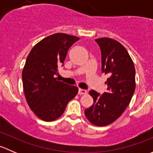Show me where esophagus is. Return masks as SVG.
I'll return each mask as SVG.
<instances>
[{"label": "esophagus", "mask_w": 153, "mask_h": 153, "mask_svg": "<svg viewBox=\"0 0 153 153\" xmlns=\"http://www.w3.org/2000/svg\"><path fill=\"white\" fill-rule=\"evenodd\" d=\"M87 93V91L86 89H79L78 90V95H86Z\"/></svg>", "instance_id": "obj_1"}]
</instances>
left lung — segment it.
<instances>
[{"instance_id":"8db88e82","label":"left lung","mask_w":153,"mask_h":153,"mask_svg":"<svg viewBox=\"0 0 153 153\" xmlns=\"http://www.w3.org/2000/svg\"><path fill=\"white\" fill-rule=\"evenodd\" d=\"M95 41L101 49V70L109 76L105 82L107 91L103 95L89 91L94 102L84 113L91 124L104 126L118 119L130 103L135 89V69L121 43L109 38Z\"/></svg>"}]
</instances>
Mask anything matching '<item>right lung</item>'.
<instances>
[{"label": "right lung", "mask_w": 153, "mask_h": 153, "mask_svg": "<svg viewBox=\"0 0 153 153\" xmlns=\"http://www.w3.org/2000/svg\"><path fill=\"white\" fill-rule=\"evenodd\" d=\"M78 40L65 33L53 34L35 44L27 56L22 71L24 95L32 112L43 121L61 117L78 94V87L58 81L55 75L68 49Z\"/></svg>", "instance_id": "right-lung-1"}]
</instances>
